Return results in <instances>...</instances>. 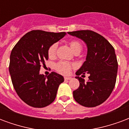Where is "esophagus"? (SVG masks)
I'll return each instance as SVG.
<instances>
[{
    "mask_svg": "<svg viewBox=\"0 0 129 129\" xmlns=\"http://www.w3.org/2000/svg\"><path fill=\"white\" fill-rule=\"evenodd\" d=\"M70 79H72L71 77H64V80L65 81H68V80H70Z\"/></svg>",
    "mask_w": 129,
    "mask_h": 129,
    "instance_id": "esophagus-1",
    "label": "esophagus"
}]
</instances>
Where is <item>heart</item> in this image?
<instances>
[{"mask_svg": "<svg viewBox=\"0 0 129 129\" xmlns=\"http://www.w3.org/2000/svg\"><path fill=\"white\" fill-rule=\"evenodd\" d=\"M69 46L72 50V51L76 53H79L82 51V44L77 40H72L69 43ZM57 44H53L49 46L48 49V55L50 58H53L55 56L56 51H57ZM72 65L70 63L64 61H60L55 64V69L57 72L62 74H68L71 72Z\"/></svg>", "mask_w": 129, "mask_h": 129, "instance_id": "obj_1", "label": "heart"}]
</instances>
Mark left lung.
Returning <instances> with one entry per match:
<instances>
[{
	"instance_id": "8db88e82",
	"label": "left lung",
	"mask_w": 129,
	"mask_h": 129,
	"mask_svg": "<svg viewBox=\"0 0 129 129\" xmlns=\"http://www.w3.org/2000/svg\"><path fill=\"white\" fill-rule=\"evenodd\" d=\"M86 44V60L78 70L76 78L80 85L73 92L75 101L85 107H95L110 96L115 87L118 69L115 52L113 46L101 35L92 30L68 32ZM87 73L89 80L85 82L79 76Z\"/></svg>"
}]
</instances>
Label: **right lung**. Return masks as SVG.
I'll use <instances>...</instances> for the list:
<instances>
[{
    "instance_id": "1",
    "label": "right lung",
    "mask_w": 129,
    "mask_h": 129,
    "mask_svg": "<svg viewBox=\"0 0 129 129\" xmlns=\"http://www.w3.org/2000/svg\"><path fill=\"white\" fill-rule=\"evenodd\" d=\"M66 33L32 30L22 37L12 50L9 71L14 88L21 99L34 108H44L53 102L62 76L51 72L40 74L42 65L48 59L49 46Z\"/></svg>"
}]
</instances>
